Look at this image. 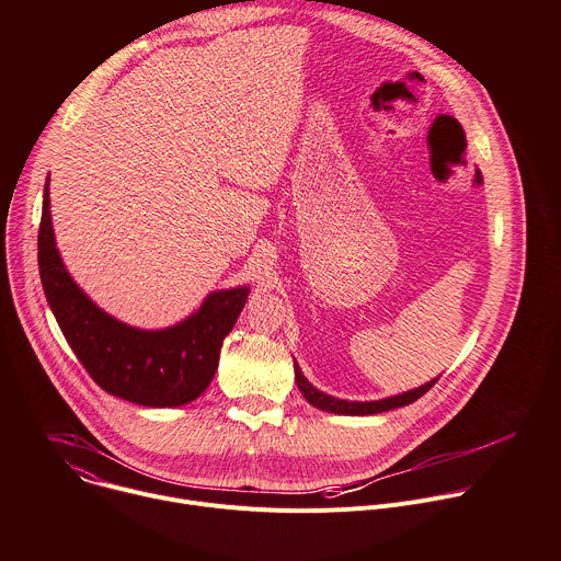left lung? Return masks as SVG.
<instances>
[{"label":"left lung","mask_w":561,"mask_h":561,"mask_svg":"<svg viewBox=\"0 0 561 561\" xmlns=\"http://www.w3.org/2000/svg\"><path fill=\"white\" fill-rule=\"evenodd\" d=\"M295 368V381L301 390V394L308 399V402L319 409V411H329V413H337V415H377V413H386V411H392V409H402V407H409L413 402H417V399L428 392L437 379L420 386V388H413L409 392H402V394H394V397H386V399H379V402H348V399H337V397H331L322 390H317L304 375H301V368L299 364L295 362L293 364Z\"/></svg>","instance_id":"obj_1"}]
</instances>
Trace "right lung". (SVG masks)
Here are the masks:
<instances>
[{
    "label": "right lung",
    "mask_w": 561,
    "mask_h": 561,
    "mask_svg": "<svg viewBox=\"0 0 561 561\" xmlns=\"http://www.w3.org/2000/svg\"><path fill=\"white\" fill-rule=\"evenodd\" d=\"M37 262L57 324L89 375L111 394L152 409L197 399L215 377L224 337L242 312L249 288L217 290L182 324L139 331L95 306L68 275L55 247L48 182L44 186Z\"/></svg>",
    "instance_id": "right-lung-1"
}]
</instances>
